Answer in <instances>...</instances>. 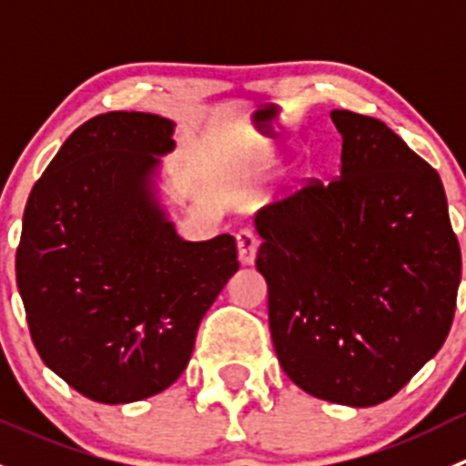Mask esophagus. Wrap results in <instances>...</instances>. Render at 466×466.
Returning a JSON list of instances; mask_svg holds the SVG:
<instances>
[{
	"mask_svg": "<svg viewBox=\"0 0 466 466\" xmlns=\"http://www.w3.org/2000/svg\"><path fill=\"white\" fill-rule=\"evenodd\" d=\"M237 246H238V259H241L243 266L255 263L257 250H259V237H257L252 229L246 228L237 234Z\"/></svg>",
	"mask_w": 466,
	"mask_h": 466,
	"instance_id": "obj_1",
	"label": "esophagus"
}]
</instances>
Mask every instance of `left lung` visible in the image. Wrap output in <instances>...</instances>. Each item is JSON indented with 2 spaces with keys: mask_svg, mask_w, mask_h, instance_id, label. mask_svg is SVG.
Masks as SVG:
<instances>
[{
  "mask_svg": "<svg viewBox=\"0 0 466 466\" xmlns=\"http://www.w3.org/2000/svg\"><path fill=\"white\" fill-rule=\"evenodd\" d=\"M340 176L263 207L257 270L284 372L313 397L388 401L440 351L462 257L444 187L383 121L333 110Z\"/></svg>",
  "mask_w": 466,
  "mask_h": 466,
  "instance_id": "1",
  "label": "left lung"
}]
</instances>
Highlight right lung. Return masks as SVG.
Returning <instances> with one entry per match:
<instances>
[{
  "label": "right lung",
  "mask_w": 466,
  "mask_h": 466,
  "mask_svg": "<svg viewBox=\"0 0 466 466\" xmlns=\"http://www.w3.org/2000/svg\"><path fill=\"white\" fill-rule=\"evenodd\" d=\"M171 119L107 112L60 146L33 187L15 257L37 354L98 403L173 383L200 320L238 270L229 234L185 241L155 189L176 148Z\"/></svg>",
  "instance_id": "add662e5"
}]
</instances>
